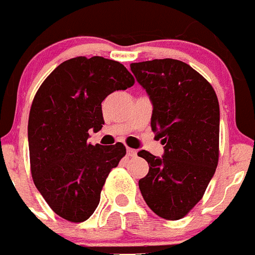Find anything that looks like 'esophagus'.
Returning <instances> with one entry per match:
<instances>
[{"label":"esophagus","mask_w":255,"mask_h":255,"mask_svg":"<svg viewBox=\"0 0 255 255\" xmlns=\"http://www.w3.org/2000/svg\"><path fill=\"white\" fill-rule=\"evenodd\" d=\"M126 152H128V155H129V157H135V155H136V149H132V148H128Z\"/></svg>","instance_id":"esophagus-1"}]
</instances>
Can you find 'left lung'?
<instances>
[{
    "instance_id": "8db88e82",
    "label": "left lung",
    "mask_w": 255,
    "mask_h": 255,
    "mask_svg": "<svg viewBox=\"0 0 255 255\" xmlns=\"http://www.w3.org/2000/svg\"><path fill=\"white\" fill-rule=\"evenodd\" d=\"M153 106L150 126L164 153L140 150L149 164L139 180L145 203L164 220H180L202 199L218 163L220 106L215 89L179 60L130 65Z\"/></svg>"
}]
</instances>
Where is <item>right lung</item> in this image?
Masks as SVG:
<instances>
[{"instance_id": "1", "label": "right lung", "mask_w": 255, "mask_h": 255, "mask_svg": "<svg viewBox=\"0 0 255 255\" xmlns=\"http://www.w3.org/2000/svg\"><path fill=\"white\" fill-rule=\"evenodd\" d=\"M134 85L123 64L94 56L58 65L42 83L28 123L33 181L56 215L83 222L100 204L108 173L126 154L123 143H87L105 124L102 102Z\"/></svg>"}]
</instances>
